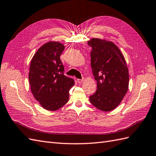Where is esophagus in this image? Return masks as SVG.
<instances>
[{
  "instance_id": "obj_1",
  "label": "esophagus",
  "mask_w": 156,
  "mask_h": 156,
  "mask_svg": "<svg viewBox=\"0 0 156 156\" xmlns=\"http://www.w3.org/2000/svg\"><path fill=\"white\" fill-rule=\"evenodd\" d=\"M83 81V78H82V79H77V82H78L79 83H82Z\"/></svg>"
}]
</instances>
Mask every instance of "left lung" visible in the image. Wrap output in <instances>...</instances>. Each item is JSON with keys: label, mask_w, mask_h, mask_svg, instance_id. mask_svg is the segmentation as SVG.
<instances>
[{"label": "left lung", "mask_w": 156, "mask_h": 156, "mask_svg": "<svg viewBox=\"0 0 156 156\" xmlns=\"http://www.w3.org/2000/svg\"><path fill=\"white\" fill-rule=\"evenodd\" d=\"M91 66L97 81V90L90 96L98 109L110 111L120 104L129 87V75L125 59L113 42L91 39Z\"/></svg>", "instance_id": "8db88e82"}]
</instances>
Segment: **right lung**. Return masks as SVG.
Returning a JSON list of instances; mask_svg holds the SVG:
<instances>
[{"instance_id": "right-lung-1", "label": "right lung", "mask_w": 156, "mask_h": 156, "mask_svg": "<svg viewBox=\"0 0 156 156\" xmlns=\"http://www.w3.org/2000/svg\"><path fill=\"white\" fill-rule=\"evenodd\" d=\"M65 46L48 42L37 50L30 63L29 82L34 98L44 109L56 111L69 101L74 80L65 75L60 56Z\"/></svg>"}]
</instances>
